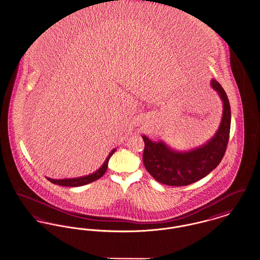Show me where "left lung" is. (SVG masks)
Wrapping results in <instances>:
<instances>
[{"mask_svg":"<svg viewBox=\"0 0 260 260\" xmlns=\"http://www.w3.org/2000/svg\"><path fill=\"white\" fill-rule=\"evenodd\" d=\"M211 87L223 103V115L215 135L199 147L178 152L165 142H153L145 135L143 162L146 170L156 181L171 186H184L205 177L221 162L225 155L230 129L231 106L224 88L214 79Z\"/></svg>","mask_w":260,"mask_h":260,"instance_id":"1","label":"left lung"}]
</instances>
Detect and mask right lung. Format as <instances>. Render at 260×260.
<instances>
[{"instance_id": "right-lung-1", "label": "right lung", "mask_w": 260, "mask_h": 260, "mask_svg": "<svg viewBox=\"0 0 260 260\" xmlns=\"http://www.w3.org/2000/svg\"><path fill=\"white\" fill-rule=\"evenodd\" d=\"M115 151H116V149H113V150L109 153V155L105 158L103 166H102L98 171H95L94 173L87 174V175H85V176L75 177V178H63V179H53V178H50V177H46V178H47L49 181H51L54 184H58V185H61V186L77 187V186L86 185V184H88V183H90V182H93L94 180L101 178V177L104 175L105 172H106V170H107V167H108V160H109L110 156L114 154Z\"/></svg>"}]
</instances>
